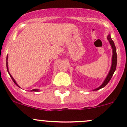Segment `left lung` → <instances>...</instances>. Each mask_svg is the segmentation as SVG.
I'll return each instance as SVG.
<instances>
[{
	"mask_svg": "<svg viewBox=\"0 0 127 127\" xmlns=\"http://www.w3.org/2000/svg\"><path fill=\"white\" fill-rule=\"evenodd\" d=\"M107 40L109 41L110 44L111 48H112V52H113V55H112V58H111V68L110 69L109 72H108V75H107V77L105 78V79H104V82L102 83V84L98 87L97 88L93 90V91L95 90H98L99 89L103 88V87H105L106 85L108 84V82L110 81V79L112 77L113 75L114 72H115L116 69V65H117V54H116V46L115 45V43H114L113 41L112 40V39L111 38L110 34H108L107 36Z\"/></svg>",
	"mask_w": 127,
	"mask_h": 127,
	"instance_id": "left-lung-1",
	"label": "left lung"
}]
</instances>
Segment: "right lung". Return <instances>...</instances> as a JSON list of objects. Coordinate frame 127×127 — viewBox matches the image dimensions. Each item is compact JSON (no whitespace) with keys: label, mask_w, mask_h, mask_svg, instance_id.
<instances>
[{"label":"right lung","mask_w":127,"mask_h":127,"mask_svg":"<svg viewBox=\"0 0 127 127\" xmlns=\"http://www.w3.org/2000/svg\"><path fill=\"white\" fill-rule=\"evenodd\" d=\"M8 55H7V57H6V68H7V70H8V73H9V75H10L11 78H12V81H13V82H14V83L15 84H16L17 85V86H18V87H19V85H18V84H17V83H16V81H15V79L13 78V77H12V75L10 74V73H9V70H8ZM38 91H39V90H38V89H33V90H31V92H38Z\"/></svg>","instance_id":"add662e5"}]
</instances>
